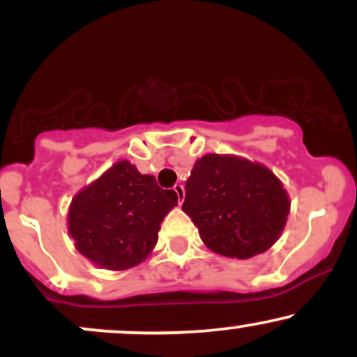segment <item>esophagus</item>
<instances>
[{
    "instance_id": "1",
    "label": "esophagus",
    "mask_w": 357,
    "mask_h": 357,
    "mask_svg": "<svg viewBox=\"0 0 357 357\" xmlns=\"http://www.w3.org/2000/svg\"><path fill=\"white\" fill-rule=\"evenodd\" d=\"M174 192L176 195H178V202H179V204L183 203V199H184V188H183V184H174Z\"/></svg>"
}]
</instances>
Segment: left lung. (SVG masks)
<instances>
[{
  "mask_svg": "<svg viewBox=\"0 0 357 357\" xmlns=\"http://www.w3.org/2000/svg\"><path fill=\"white\" fill-rule=\"evenodd\" d=\"M183 211L211 252L245 260L278 240L290 199L267 166L233 154H206L186 181Z\"/></svg>",
  "mask_w": 357,
  "mask_h": 357,
  "instance_id": "1",
  "label": "left lung"
}]
</instances>
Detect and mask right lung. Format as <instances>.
<instances>
[{
  "label": "right lung",
  "mask_w": 357,
  "mask_h": 357,
  "mask_svg": "<svg viewBox=\"0 0 357 357\" xmlns=\"http://www.w3.org/2000/svg\"><path fill=\"white\" fill-rule=\"evenodd\" d=\"M174 206L173 190L159 188L154 176L141 174L124 159L73 196L68 233L93 265L127 270L151 255L162 220Z\"/></svg>",
  "instance_id": "add662e5"
}]
</instances>
